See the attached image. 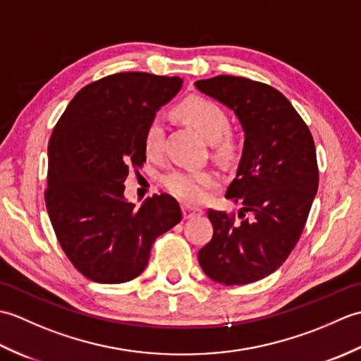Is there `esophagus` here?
<instances>
[{
  "label": "esophagus",
  "instance_id": "34e87169",
  "mask_svg": "<svg viewBox=\"0 0 361 361\" xmlns=\"http://www.w3.org/2000/svg\"><path fill=\"white\" fill-rule=\"evenodd\" d=\"M203 211L200 208H194V206H189V204H185L183 206V216H185V219H194L197 216H202Z\"/></svg>",
  "mask_w": 361,
  "mask_h": 361
}]
</instances>
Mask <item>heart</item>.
<instances>
[{"label": "heart", "mask_w": 361, "mask_h": 361, "mask_svg": "<svg viewBox=\"0 0 361 361\" xmlns=\"http://www.w3.org/2000/svg\"><path fill=\"white\" fill-rule=\"evenodd\" d=\"M175 114L194 127L198 133L214 142L221 157H231L235 152L234 137L228 133L229 119L219 104L206 97H188L176 105ZM164 147V124L161 118H153L144 132V150L150 158H159ZM217 183V173L209 169H175L164 176V186L171 194L189 203H200L208 189Z\"/></svg>", "instance_id": "1"}]
</instances>
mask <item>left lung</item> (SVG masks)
<instances>
[{"label":"left lung","mask_w":361,"mask_h":361,"mask_svg":"<svg viewBox=\"0 0 361 361\" xmlns=\"http://www.w3.org/2000/svg\"><path fill=\"white\" fill-rule=\"evenodd\" d=\"M195 87L233 110L245 132L226 190L243 206L240 220L209 209L214 234L198 262L212 281L245 286L278 270L301 237L318 190L315 142L288 99L267 83L217 75Z\"/></svg>","instance_id":"1"}]
</instances>
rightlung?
I'll return each mask as SVG.
<instances>
[{
    "instance_id": "add662e5",
    "label": "right lung",
    "mask_w": 361,
    "mask_h": 361,
    "mask_svg": "<svg viewBox=\"0 0 361 361\" xmlns=\"http://www.w3.org/2000/svg\"><path fill=\"white\" fill-rule=\"evenodd\" d=\"M181 85L149 73L106 75L83 87L52 130L46 209L60 247L91 281L135 279L157 237L181 220L171 195L140 208L124 197L128 171L145 163V127Z\"/></svg>"
}]
</instances>
